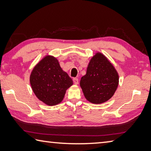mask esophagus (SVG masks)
Here are the masks:
<instances>
[{
	"label": "esophagus",
	"instance_id": "obj_1",
	"mask_svg": "<svg viewBox=\"0 0 151 151\" xmlns=\"http://www.w3.org/2000/svg\"><path fill=\"white\" fill-rule=\"evenodd\" d=\"M73 82H74V84L75 85H78V80L77 78H73Z\"/></svg>",
	"mask_w": 151,
	"mask_h": 151
}]
</instances>
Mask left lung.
Listing matches in <instances>:
<instances>
[{"mask_svg": "<svg viewBox=\"0 0 151 151\" xmlns=\"http://www.w3.org/2000/svg\"><path fill=\"white\" fill-rule=\"evenodd\" d=\"M119 83V73L113 65L103 53L97 52L89 61L80 86L86 100L101 104L114 95Z\"/></svg>", "mask_w": 151, "mask_h": 151, "instance_id": "left-lung-1", "label": "left lung"}]
</instances>
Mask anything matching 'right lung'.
Returning a JSON list of instances; mask_svg holds the SVG:
<instances>
[{
  "label": "right lung",
  "instance_id": "obj_1",
  "mask_svg": "<svg viewBox=\"0 0 151 151\" xmlns=\"http://www.w3.org/2000/svg\"><path fill=\"white\" fill-rule=\"evenodd\" d=\"M30 83L33 93L40 101L55 106L63 101L73 81L60 67L57 58L46 55L33 68Z\"/></svg>",
  "mask_w": 151,
  "mask_h": 151
}]
</instances>
